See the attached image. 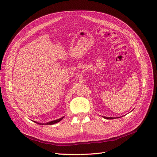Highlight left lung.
Listing matches in <instances>:
<instances>
[{
    "label": "left lung",
    "instance_id": "8db88e82",
    "mask_svg": "<svg viewBox=\"0 0 157 157\" xmlns=\"http://www.w3.org/2000/svg\"><path fill=\"white\" fill-rule=\"evenodd\" d=\"M104 118H106V119H113V118H113V117H103Z\"/></svg>",
    "mask_w": 157,
    "mask_h": 157
}]
</instances>
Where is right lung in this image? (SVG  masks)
I'll return each mask as SVG.
<instances>
[{"instance_id": "right-lung-1", "label": "right lung", "mask_w": 157, "mask_h": 157, "mask_svg": "<svg viewBox=\"0 0 157 157\" xmlns=\"http://www.w3.org/2000/svg\"><path fill=\"white\" fill-rule=\"evenodd\" d=\"M64 118V117H61L60 118H59V119H57V120H54V121H50V122H46V123H40V122H35H35H36V124H48V125H52V124H56V123L57 122H59L60 121H61L63 119V118Z\"/></svg>"}]
</instances>
